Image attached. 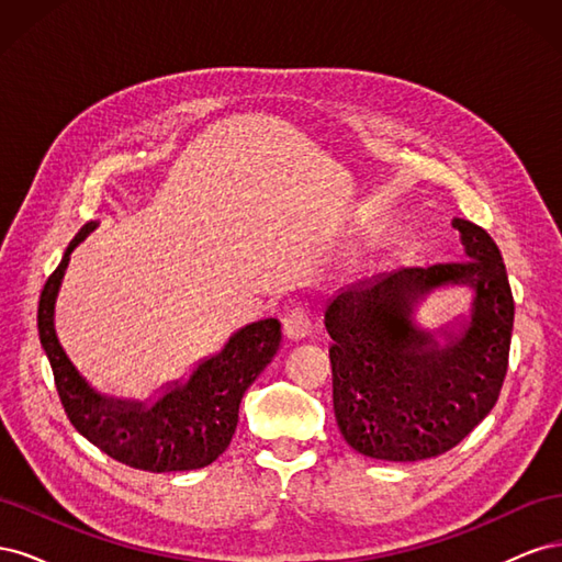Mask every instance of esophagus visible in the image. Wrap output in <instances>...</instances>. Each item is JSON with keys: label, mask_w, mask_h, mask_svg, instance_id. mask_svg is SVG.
<instances>
[{"label": "esophagus", "mask_w": 562, "mask_h": 562, "mask_svg": "<svg viewBox=\"0 0 562 562\" xmlns=\"http://www.w3.org/2000/svg\"><path fill=\"white\" fill-rule=\"evenodd\" d=\"M310 330H312V321H310V316H307V312H304V310L295 307V310H291V312L283 316V335L288 339H293V342L307 337Z\"/></svg>", "instance_id": "34e87169"}]
</instances>
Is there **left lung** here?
Returning <instances> with one entry per match:
<instances>
[{"label": "left lung", "mask_w": 562, "mask_h": 562, "mask_svg": "<svg viewBox=\"0 0 562 562\" xmlns=\"http://www.w3.org/2000/svg\"><path fill=\"white\" fill-rule=\"evenodd\" d=\"M469 260L405 267L337 291L323 312L333 339V407L347 443L384 462L452 450L495 407L508 368L514 295L492 236L454 217ZM472 304L429 331L416 310L443 286Z\"/></svg>", "instance_id": "1"}]
</instances>
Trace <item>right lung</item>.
<instances>
[{"label":"right lung","mask_w":562,"mask_h":562,"mask_svg":"<svg viewBox=\"0 0 562 562\" xmlns=\"http://www.w3.org/2000/svg\"><path fill=\"white\" fill-rule=\"evenodd\" d=\"M95 227H81L40 297V339L65 413L83 438L126 467L151 473L209 467L229 446L246 389L277 356L281 323L262 318L232 333L223 349L201 359L187 380L161 386L157 398L103 394L75 368L56 333V302L70 255Z\"/></svg>","instance_id":"right-lung-1"}]
</instances>
